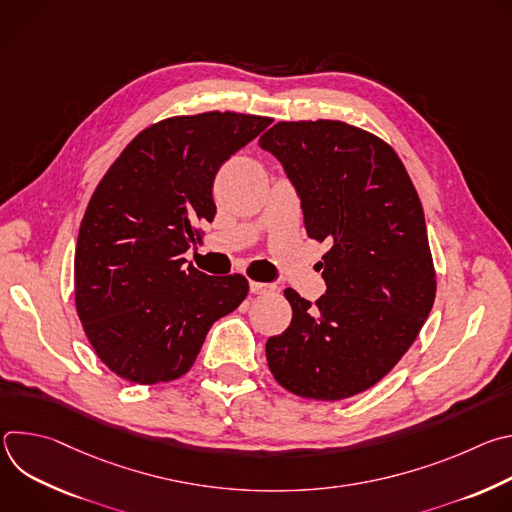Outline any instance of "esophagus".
<instances>
[{"mask_svg": "<svg viewBox=\"0 0 512 512\" xmlns=\"http://www.w3.org/2000/svg\"><path fill=\"white\" fill-rule=\"evenodd\" d=\"M249 289L251 294L255 296H267V294H273V291L277 289L273 283H263V281H251L249 283Z\"/></svg>", "mask_w": 512, "mask_h": 512, "instance_id": "1", "label": "esophagus"}]
</instances>
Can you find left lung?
<instances>
[{"mask_svg":"<svg viewBox=\"0 0 512 512\" xmlns=\"http://www.w3.org/2000/svg\"><path fill=\"white\" fill-rule=\"evenodd\" d=\"M294 184L310 239L328 241L326 294H283L291 324L265 344L275 381L340 401L379 383L417 338L435 271L417 190L389 143L330 119L279 121L259 139Z\"/></svg>","mask_w":512,"mask_h":512,"instance_id":"1","label":"left lung"}]
</instances>
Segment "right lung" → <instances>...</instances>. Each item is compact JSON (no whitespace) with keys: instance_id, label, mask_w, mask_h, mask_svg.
<instances>
[{"instance_id":"add662e5","label":"right lung","mask_w":512,"mask_h":512,"mask_svg":"<svg viewBox=\"0 0 512 512\" xmlns=\"http://www.w3.org/2000/svg\"><path fill=\"white\" fill-rule=\"evenodd\" d=\"M269 117L210 111L164 119L129 141L95 188L75 251L85 334L117 377L156 385L190 371L210 326L249 281L186 265L196 223L212 221L214 176Z\"/></svg>"}]
</instances>
